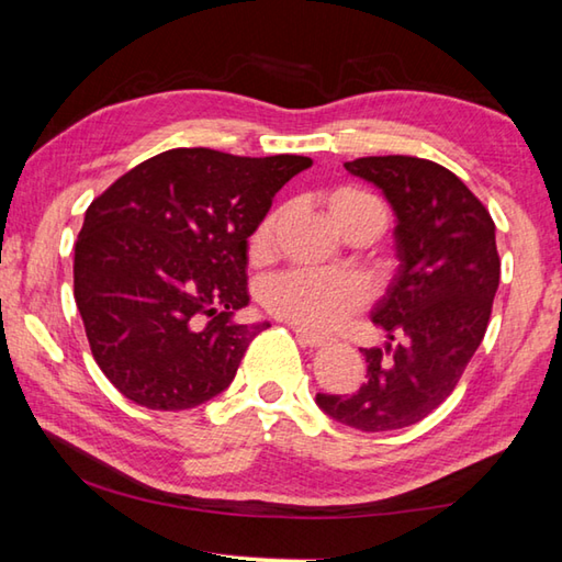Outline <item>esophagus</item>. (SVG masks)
<instances>
[{
    "mask_svg": "<svg viewBox=\"0 0 562 562\" xmlns=\"http://www.w3.org/2000/svg\"><path fill=\"white\" fill-rule=\"evenodd\" d=\"M292 329H294V335H297V341H300L302 347H312V349H317V347H325V345H327V339L310 335V331H304V329H300V327H292Z\"/></svg>",
    "mask_w": 562,
    "mask_h": 562,
    "instance_id": "34e87169",
    "label": "esophagus"
}]
</instances>
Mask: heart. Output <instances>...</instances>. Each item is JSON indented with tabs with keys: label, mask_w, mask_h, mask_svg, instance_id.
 <instances>
[{
	"label": "heart",
	"mask_w": 562,
	"mask_h": 562,
	"mask_svg": "<svg viewBox=\"0 0 562 562\" xmlns=\"http://www.w3.org/2000/svg\"><path fill=\"white\" fill-rule=\"evenodd\" d=\"M331 221L341 233L355 223H372L376 235L384 233L386 211L372 193L361 188H337L327 201ZM278 213L265 215L250 235V255L262 258L270 252ZM260 300L270 315L304 331H329L367 304V290L357 278L339 272L288 270L265 280Z\"/></svg>",
	"instance_id": "obj_1"
}]
</instances>
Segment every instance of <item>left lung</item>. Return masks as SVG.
<instances>
[{
    "instance_id": "obj_1",
    "label": "left lung",
    "mask_w": 562,
    "mask_h": 562,
    "mask_svg": "<svg viewBox=\"0 0 562 562\" xmlns=\"http://www.w3.org/2000/svg\"><path fill=\"white\" fill-rule=\"evenodd\" d=\"M345 168L382 188L396 213L402 265L372 317L396 345L361 349L367 382L317 404L351 429L394 431L446 402L486 335L501 280L496 223L434 160L367 156Z\"/></svg>"
}]
</instances>
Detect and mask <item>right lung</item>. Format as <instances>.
<instances>
[{"label":"right lung","mask_w":562,"mask_h":562,"mask_svg":"<svg viewBox=\"0 0 562 562\" xmlns=\"http://www.w3.org/2000/svg\"><path fill=\"white\" fill-rule=\"evenodd\" d=\"M310 166L173 148L93 198L74 245V297L91 355L123 396L180 412L233 382L270 327L233 319L250 302L247 237Z\"/></svg>","instance_id":"add662e5"}]
</instances>
